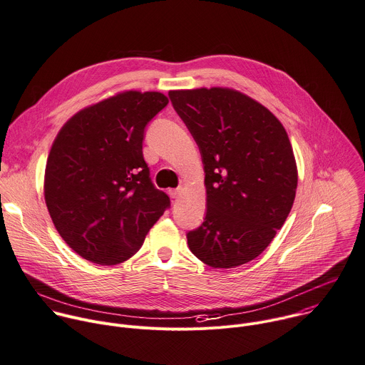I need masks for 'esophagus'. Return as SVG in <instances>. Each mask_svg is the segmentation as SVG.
I'll use <instances>...</instances> for the list:
<instances>
[{
  "mask_svg": "<svg viewBox=\"0 0 365 365\" xmlns=\"http://www.w3.org/2000/svg\"><path fill=\"white\" fill-rule=\"evenodd\" d=\"M169 195H170L172 199H178V197H180V195H182V189H180V187H179V189H170V190H169Z\"/></svg>",
  "mask_w": 365,
  "mask_h": 365,
  "instance_id": "obj_1",
  "label": "esophagus"
}]
</instances>
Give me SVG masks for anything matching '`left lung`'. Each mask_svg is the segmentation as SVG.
<instances>
[{"label": "left lung", "instance_id": "1", "mask_svg": "<svg viewBox=\"0 0 365 365\" xmlns=\"http://www.w3.org/2000/svg\"><path fill=\"white\" fill-rule=\"evenodd\" d=\"M199 146L206 187L203 223L187 233L192 254L212 268L259 257L294 205L298 170L281 121L227 87L169 91Z\"/></svg>", "mask_w": 365, "mask_h": 365}]
</instances>
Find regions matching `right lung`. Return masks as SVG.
<instances>
[{"label": "right lung", "instance_id": "1", "mask_svg": "<svg viewBox=\"0 0 365 365\" xmlns=\"http://www.w3.org/2000/svg\"><path fill=\"white\" fill-rule=\"evenodd\" d=\"M169 103L129 90L66 121L46 165L44 199L66 244L81 258L115 265L132 258L170 205L143 159L145 128Z\"/></svg>", "mask_w": 365, "mask_h": 365}]
</instances>
